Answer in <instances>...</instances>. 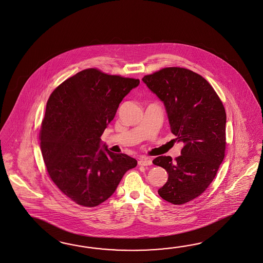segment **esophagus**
<instances>
[{
    "instance_id": "1",
    "label": "esophagus",
    "mask_w": 263,
    "mask_h": 263,
    "mask_svg": "<svg viewBox=\"0 0 263 263\" xmlns=\"http://www.w3.org/2000/svg\"><path fill=\"white\" fill-rule=\"evenodd\" d=\"M138 165L140 166H149L152 165V159L148 157H142L138 160Z\"/></svg>"
}]
</instances>
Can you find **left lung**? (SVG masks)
<instances>
[{
	"label": "left lung",
	"instance_id": "1",
	"mask_svg": "<svg viewBox=\"0 0 263 263\" xmlns=\"http://www.w3.org/2000/svg\"><path fill=\"white\" fill-rule=\"evenodd\" d=\"M164 103L181 155L158 156L153 163L168 173L158 195L168 202H189L208 188L226 148V112L215 89L201 75L183 68H165L142 78Z\"/></svg>",
	"mask_w": 263,
	"mask_h": 263
}]
</instances>
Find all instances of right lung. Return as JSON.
<instances>
[{
	"label": "right lung",
	"instance_id": "1",
	"mask_svg": "<svg viewBox=\"0 0 263 263\" xmlns=\"http://www.w3.org/2000/svg\"><path fill=\"white\" fill-rule=\"evenodd\" d=\"M139 83L88 68L49 96L41 128L42 155L51 180L75 203L95 207L106 201L126 172L136 167L135 158L101 147L100 137Z\"/></svg>",
	"mask_w": 263,
	"mask_h": 263
}]
</instances>
